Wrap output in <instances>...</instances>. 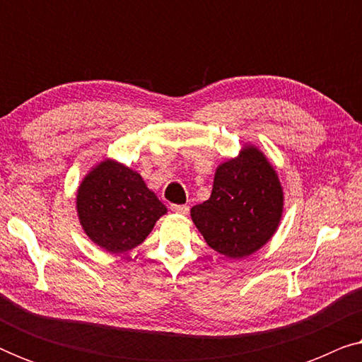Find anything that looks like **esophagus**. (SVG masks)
Listing matches in <instances>:
<instances>
[{"mask_svg":"<svg viewBox=\"0 0 362 362\" xmlns=\"http://www.w3.org/2000/svg\"><path fill=\"white\" fill-rule=\"evenodd\" d=\"M171 211L177 212V214H187V212H189V206H186V204H171Z\"/></svg>","mask_w":362,"mask_h":362,"instance_id":"obj_1","label":"esophagus"}]
</instances>
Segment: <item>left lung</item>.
I'll list each match as a JSON object with an SVG mask.
<instances>
[{
	"label": "left lung",
	"instance_id": "obj_1",
	"mask_svg": "<svg viewBox=\"0 0 362 362\" xmlns=\"http://www.w3.org/2000/svg\"><path fill=\"white\" fill-rule=\"evenodd\" d=\"M284 194L279 176L254 146L217 168L211 197L191 217L207 245L242 259L267 244L279 227Z\"/></svg>",
	"mask_w": 362,
	"mask_h": 362
}]
</instances>
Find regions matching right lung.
<instances>
[{
	"label": "right lung",
	"instance_id": "obj_1",
	"mask_svg": "<svg viewBox=\"0 0 362 362\" xmlns=\"http://www.w3.org/2000/svg\"><path fill=\"white\" fill-rule=\"evenodd\" d=\"M77 212L86 234L112 254L132 250L150 234L166 207L138 173L103 161L77 192Z\"/></svg>",
	"mask_w": 362,
	"mask_h": 362
}]
</instances>
